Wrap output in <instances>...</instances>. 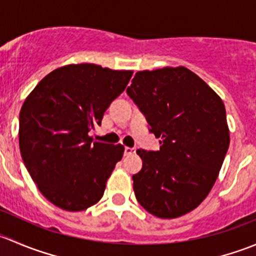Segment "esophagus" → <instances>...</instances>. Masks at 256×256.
Instances as JSON below:
<instances>
[{
    "label": "esophagus",
    "instance_id": "34e87169",
    "mask_svg": "<svg viewBox=\"0 0 256 256\" xmlns=\"http://www.w3.org/2000/svg\"><path fill=\"white\" fill-rule=\"evenodd\" d=\"M124 154H125V156H128V154H136V148H135V147L126 146L125 147V152H124Z\"/></svg>",
    "mask_w": 256,
    "mask_h": 256
}]
</instances>
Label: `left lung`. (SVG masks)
<instances>
[{
  "label": "left lung",
  "mask_w": 256,
  "mask_h": 256,
  "mask_svg": "<svg viewBox=\"0 0 256 256\" xmlns=\"http://www.w3.org/2000/svg\"><path fill=\"white\" fill-rule=\"evenodd\" d=\"M128 94L161 144L158 151L138 150L136 198L158 218L184 216L209 194L228 151L223 100L186 66L138 72Z\"/></svg>",
  "instance_id": "1"
}]
</instances>
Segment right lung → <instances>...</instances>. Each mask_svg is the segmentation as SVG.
I'll list each match as a JSON object with an SVG mask.
<instances>
[{"label": "right lung", "mask_w": 256, "mask_h": 256, "mask_svg": "<svg viewBox=\"0 0 256 256\" xmlns=\"http://www.w3.org/2000/svg\"><path fill=\"white\" fill-rule=\"evenodd\" d=\"M132 70L92 63L68 64L40 80L20 112V150L43 196L68 212L85 210L104 194L125 147L92 141L114 99L125 90Z\"/></svg>", "instance_id": "obj_1"}]
</instances>
